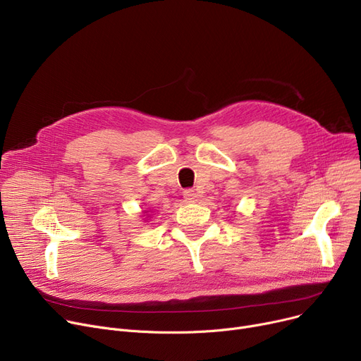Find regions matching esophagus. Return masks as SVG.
<instances>
[{"mask_svg":"<svg viewBox=\"0 0 361 361\" xmlns=\"http://www.w3.org/2000/svg\"><path fill=\"white\" fill-rule=\"evenodd\" d=\"M183 196L187 202H196L197 200V193L195 190H190V188H188V190H184Z\"/></svg>","mask_w":361,"mask_h":361,"instance_id":"1","label":"esophagus"}]
</instances>
